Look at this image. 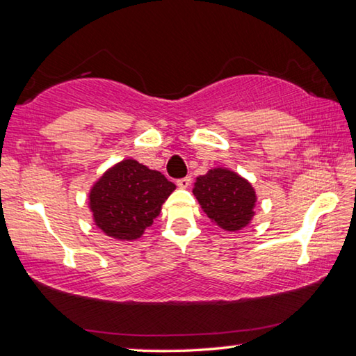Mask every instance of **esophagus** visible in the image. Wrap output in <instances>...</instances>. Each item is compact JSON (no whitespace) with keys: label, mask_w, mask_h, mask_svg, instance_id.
Here are the masks:
<instances>
[{"label":"esophagus","mask_w":356,"mask_h":356,"mask_svg":"<svg viewBox=\"0 0 356 356\" xmlns=\"http://www.w3.org/2000/svg\"><path fill=\"white\" fill-rule=\"evenodd\" d=\"M190 184H191V177L190 176H186V177H182V179L177 180V185L180 186V188H188Z\"/></svg>","instance_id":"1"}]
</instances>
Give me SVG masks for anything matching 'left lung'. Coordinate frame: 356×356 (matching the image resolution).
Listing matches in <instances>:
<instances>
[{"label":"left lung","instance_id":"obj_1","mask_svg":"<svg viewBox=\"0 0 356 356\" xmlns=\"http://www.w3.org/2000/svg\"><path fill=\"white\" fill-rule=\"evenodd\" d=\"M193 195L209 218L226 231L248 226L254 216V188L248 180L226 168H215L197 177Z\"/></svg>","mask_w":356,"mask_h":356}]
</instances>
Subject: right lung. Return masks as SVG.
I'll return each instance as SVG.
<instances>
[{
    "mask_svg": "<svg viewBox=\"0 0 356 356\" xmlns=\"http://www.w3.org/2000/svg\"><path fill=\"white\" fill-rule=\"evenodd\" d=\"M176 190L163 174L122 160L108 170L89 193L95 225L108 237L136 240L152 225L168 196Z\"/></svg>",
    "mask_w": 356,
    "mask_h": 356,
    "instance_id": "1",
    "label": "right lung"
}]
</instances>
